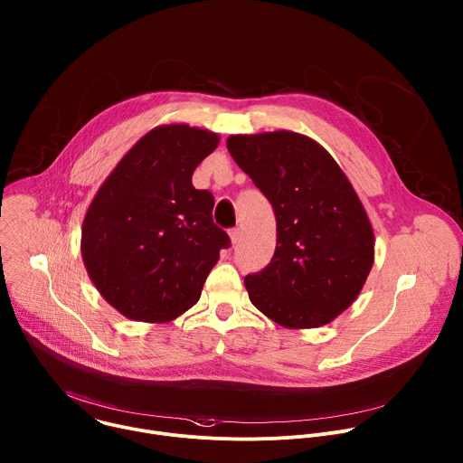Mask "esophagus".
Instances as JSON below:
<instances>
[{"label": "esophagus", "mask_w": 463, "mask_h": 463, "mask_svg": "<svg viewBox=\"0 0 463 463\" xmlns=\"http://www.w3.org/2000/svg\"><path fill=\"white\" fill-rule=\"evenodd\" d=\"M229 236H231V241H232V245L240 243V240H241V229H238V227L231 229V231H229Z\"/></svg>", "instance_id": "1"}]
</instances>
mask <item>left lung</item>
<instances>
[{
    "label": "left lung",
    "instance_id": "obj_1",
    "mask_svg": "<svg viewBox=\"0 0 463 463\" xmlns=\"http://www.w3.org/2000/svg\"><path fill=\"white\" fill-rule=\"evenodd\" d=\"M227 148L276 216L270 263L245 276L252 305L288 329L333 322L374 261V232L351 182L320 143L298 132L236 134Z\"/></svg>",
    "mask_w": 463,
    "mask_h": 463
}]
</instances>
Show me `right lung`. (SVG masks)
<instances>
[{
  "label": "right lung",
  "instance_id": "add662e5",
  "mask_svg": "<svg viewBox=\"0 0 463 463\" xmlns=\"http://www.w3.org/2000/svg\"><path fill=\"white\" fill-rule=\"evenodd\" d=\"M218 134L184 123L146 132L94 196L81 256L99 294L123 317L165 324L200 299L231 245L213 222L214 196L193 185Z\"/></svg>",
  "mask_w": 463,
  "mask_h": 463
}]
</instances>
